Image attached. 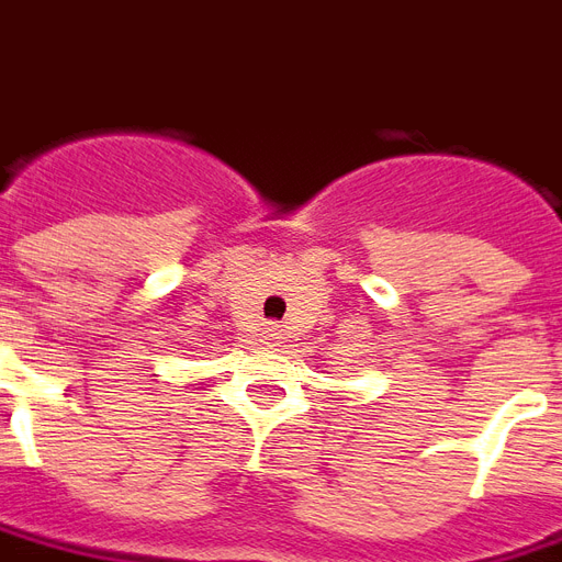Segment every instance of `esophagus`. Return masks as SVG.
Here are the masks:
<instances>
[{
    "label": "esophagus",
    "instance_id": "34e87169",
    "mask_svg": "<svg viewBox=\"0 0 562 562\" xmlns=\"http://www.w3.org/2000/svg\"><path fill=\"white\" fill-rule=\"evenodd\" d=\"M265 336H268V338H273V336H277V329H273L271 324H265Z\"/></svg>",
    "mask_w": 562,
    "mask_h": 562
}]
</instances>
